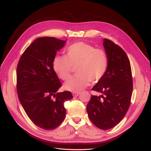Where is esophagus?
I'll use <instances>...</instances> for the list:
<instances>
[{
    "label": "esophagus",
    "mask_w": 151,
    "mask_h": 151,
    "mask_svg": "<svg viewBox=\"0 0 151 151\" xmlns=\"http://www.w3.org/2000/svg\"><path fill=\"white\" fill-rule=\"evenodd\" d=\"M80 95V93L79 92H73V96L74 97H76V96H78Z\"/></svg>",
    "instance_id": "34e87169"
}]
</instances>
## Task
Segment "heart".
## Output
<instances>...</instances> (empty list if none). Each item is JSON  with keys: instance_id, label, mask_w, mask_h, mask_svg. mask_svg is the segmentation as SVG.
Wrapping results in <instances>:
<instances>
[{"instance_id": "heart-1", "label": "heart", "mask_w": 151, "mask_h": 151, "mask_svg": "<svg viewBox=\"0 0 151 151\" xmlns=\"http://www.w3.org/2000/svg\"><path fill=\"white\" fill-rule=\"evenodd\" d=\"M65 56H56L52 61V68L62 80H68L76 68L77 76L64 85L65 90L79 92L90 85L96 83L105 75L109 58L106 51L84 42L72 44L66 49Z\"/></svg>"}]
</instances>
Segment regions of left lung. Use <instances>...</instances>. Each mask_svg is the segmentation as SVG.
Segmentation results:
<instances>
[{
  "label": "left lung",
  "instance_id": "obj_1",
  "mask_svg": "<svg viewBox=\"0 0 151 151\" xmlns=\"http://www.w3.org/2000/svg\"><path fill=\"white\" fill-rule=\"evenodd\" d=\"M104 46L109 58L108 68L104 76L91 88L102 95H91L86 110L96 127L108 130L119 124L128 111L133 81L125 52L108 39L104 40Z\"/></svg>",
  "mask_w": 151,
  "mask_h": 151
}]
</instances>
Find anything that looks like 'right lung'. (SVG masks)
<instances>
[{
  "label": "right lung",
  "mask_w": 151,
  "mask_h": 151,
  "mask_svg": "<svg viewBox=\"0 0 151 151\" xmlns=\"http://www.w3.org/2000/svg\"><path fill=\"white\" fill-rule=\"evenodd\" d=\"M65 41L39 37L24 51L17 67L19 100L28 117L39 127L52 130L64 120V103L71 100L70 91H57L61 82L52 68L56 52Z\"/></svg>",
  "instance_id": "add662e5"
}]
</instances>
